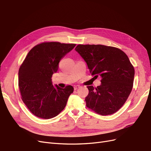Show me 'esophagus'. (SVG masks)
I'll return each mask as SVG.
<instances>
[{
  "mask_svg": "<svg viewBox=\"0 0 151 151\" xmlns=\"http://www.w3.org/2000/svg\"><path fill=\"white\" fill-rule=\"evenodd\" d=\"M80 88V86H79V85H76V86H74V89H75V90H76L77 89Z\"/></svg>",
  "mask_w": 151,
  "mask_h": 151,
  "instance_id": "obj_1",
  "label": "esophagus"
}]
</instances>
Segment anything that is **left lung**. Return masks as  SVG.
<instances>
[{
    "label": "left lung",
    "mask_w": 151,
    "mask_h": 151,
    "mask_svg": "<svg viewBox=\"0 0 151 151\" xmlns=\"http://www.w3.org/2000/svg\"><path fill=\"white\" fill-rule=\"evenodd\" d=\"M75 50L86 62L91 75L102 78L100 86H87V107L101 115L115 113L133 88L134 69L128 56L120 49L101 44H79Z\"/></svg>",
    "instance_id": "left-lung-1"
}]
</instances>
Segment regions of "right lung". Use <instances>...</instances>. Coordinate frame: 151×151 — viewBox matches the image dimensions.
<instances>
[{"label":"right lung","instance_id":"1","mask_svg":"<svg viewBox=\"0 0 151 151\" xmlns=\"http://www.w3.org/2000/svg\"><path fill=\"white\" fill-rule=\"evenodd\" d=\"M75 44L42 42L28 52L18 71V86L22 99L35 116L49 119L66 106L73 86L61 88L52 83L60 60L75 47Z\"/></svg>","mask_w":151,"mask_h":151}]
</instances>
